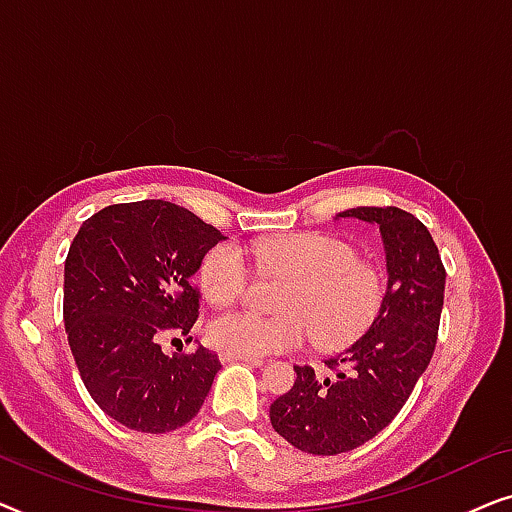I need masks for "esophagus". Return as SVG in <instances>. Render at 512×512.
I'll return each mask as SVG.
<instances>
[{
    "mask_svg": "<svg viewBox=\"0 0 512 512\" xmlns=\"http://www.w3.org/2000/svg\"><path fill=\"white\" fill-rule=\"evenodd\" d=\"M221 361L223 363H230V361H244L249 363V366H263V359L261 356H244V354H235V352H221Z\"/></svg>",
    "mask_w": 512,
    "mask_h": 512,
    "instance_id": "esophagus-1",
    "label": "esophagus"
}]
</instances>
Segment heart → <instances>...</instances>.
Listing matches in <instances>:
<instances>
[{"instance_id": "1", "label": "heart", "mask_w": 512, "mask_h": 512, "mask_svg": "<svg viewBox=\"0 0 512 512\" xmlns=\"http://www.w3.org/2000/svg\"><path fill=\"white\" fill-rule=\"evenodd\" d=\"M263 270L289 277L279 310L263 317L251 310L223 312L209 324V338L223 352L268 356L303 347L310 338L324 349L345 347L368 331L387 298L382 265L354 254L352 244L324 233H291L256 244ZM249 261L235 242L212 247L200 263V289L216 305L235 303L247 291Z\"/></svg>"}]
</instances>
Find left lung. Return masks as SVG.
Listing matches in <instances>:
<instances>
[{
  "label": "left lung",
  "mask_w": 512,
  "mask_h": 512,
  "mask_svg": "<svg viewBox=\"0 0 512 512\" xmlns=\"http://www.w3.org/2000/svg\"><path fill=\"white\" fill-rule=\"evenodd\" d=\"M338 219L380 228L387 298L368 331L326 361L331 377L293 366L296 384L270 405L272 429L321 457L363 445L401 412L436 349L445 296L443 261L417 216L398 207H356Z\"/></svg>",
  "instance_id": "1"
}]
</instances>
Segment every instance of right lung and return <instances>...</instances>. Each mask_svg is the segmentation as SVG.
I'll list each match as a JSON object with an SVG mask.
<instances>
[{
    "mask_svg": "<svg viewBox=\"0 0 512 512\" xmlns=\"http://www.w3.org/2000/svg\"><path fill=\"white\" fill-rule=\"evenodd\" d=\"M226 240L165 200L109 205L83 221L65 261V331L93 401L118 424L167 433L198 415L221 370L205 347L163 354L188 335L200 291L191 277Z\"/></svg>",
    "mask_w": 512,
    "mask_h": 512,
    "instance_id": "1",
    "label": "right lung"
}]
</instances>
